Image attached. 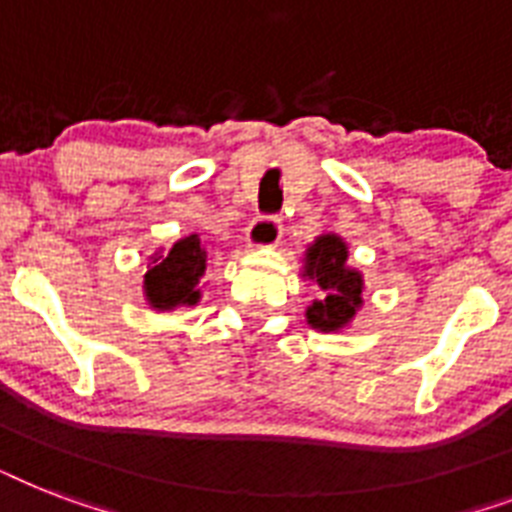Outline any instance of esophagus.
Here are the masks:
<instances>
[{
    "instance_id": "obj_1",
    "label": "esophagus",
    "mask_w": 512,
    "mask_h": 512,
    "mask_svg": "<svg viewBox=\"0 0 512 512\" xmlns=\"http://www.w3.org/2000/svg\"><path fill=\"white\" fill-rule=\"evenodd\" d=\"M281 217L273 215H260L255 217L247 228V244L249 247H276L281 239Z\"/></svg>"
}]
</instances>
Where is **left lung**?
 <instances>
[{
	"label": "left lung",
	"mask_w": 512,
	"mask_h": 512,
	"mask_svg": "<svg viewBox=\"0 0 512 512\" xmlns=\"http://www.w3.org/2000/svg\"><path fill=\"white\" fill-rule=\"evenodd\" d=\"M324 292L308 308V324L321 332H335L345 327L361 308V273L348 268V247L335 233H324L305 252V273Z\"/></svg>",
	"instance_id": "obj_1"
}]
</instances>
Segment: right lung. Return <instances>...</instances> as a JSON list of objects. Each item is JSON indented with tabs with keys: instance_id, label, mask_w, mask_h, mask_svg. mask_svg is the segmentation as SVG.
I'll use <instances>...</instances> for the list:
<instances>
[{
	"instance_id": "obj_1",
	"label": "right lung",
	"mask_w": 512,
	"mask_h": 512,
	"mask_svg": "<svg viewBox=\"0 0 512 512\" xmlns=\"http://www.w3.org/2000/svg\"><path fill=\"white\" fill-rule=\"evenodd\" d=\"M207 268V255L199 236H185L167 252L156 255L148 265L143 289L156 311H172L177 305H193L199 300V279Z\"/></svg>"
}]
</instances>
